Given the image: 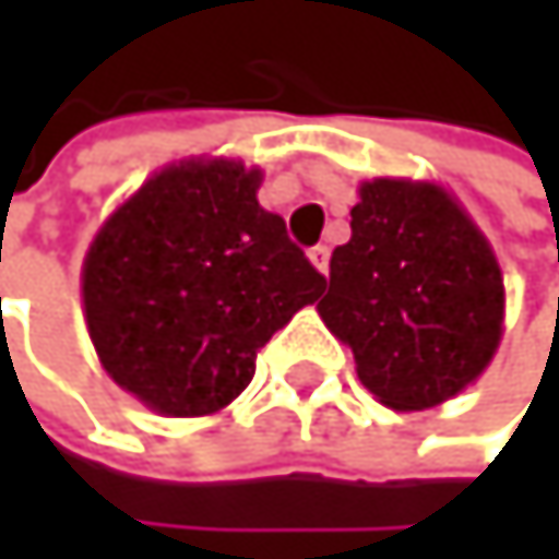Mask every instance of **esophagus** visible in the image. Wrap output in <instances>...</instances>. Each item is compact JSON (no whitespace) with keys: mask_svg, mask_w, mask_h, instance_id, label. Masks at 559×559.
<instances>
[{"mask_svg":"<svg viewBox=\"0 0 559 559\" xmlns=\"http://www.w3.org/2000/svg\"><path fill=\"white\" fill-rule=\"evenodd\" d=\"M308 258H311V264H314L321 274H329V258H332V251H329L325 245H314V248L308 251Z\"/></svg>","mask_w":559,"mask_h":559,"instance_id":"esophagus-1","label":"esophagus"}]
</instances>
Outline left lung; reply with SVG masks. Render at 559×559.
I'll list each match as a JSON object with an SVG mask.
<instances>
[{"instance_id":"1","label":"left lung","mask_w":559,"mask_h":559,"mask_svg":"<svg viewBox=\"0 0 559 559\" xmlns=\"http://www.w3.org/2000/svg\"><path fill=\"white\" fill-rule=\"evenodd\" d=\"M325 325L352 348L361 385L419 413L463 392L492 358L503 277L486 238L436 183L372 180L335 248Z\"/></svg>"}]
</instances>
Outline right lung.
<instances>
[{
	"mask_svg": "<svg viewBox=\"0 0 559 559\" xmlns=\"http://www.w3.org/2000/svg\"><path fill=\"white\" fill-rule=\"evenodd\" d=\"M258 187L245 164L187 160L150 177L96 234L83 264L90 338L150 409H224L267 338L325 288Z\"/></svg>",
	"mask_w": 559,
	"mask_h": 559,
	"instance_id": "add662e5",
	"label": "right lung"
}]
</instances>
